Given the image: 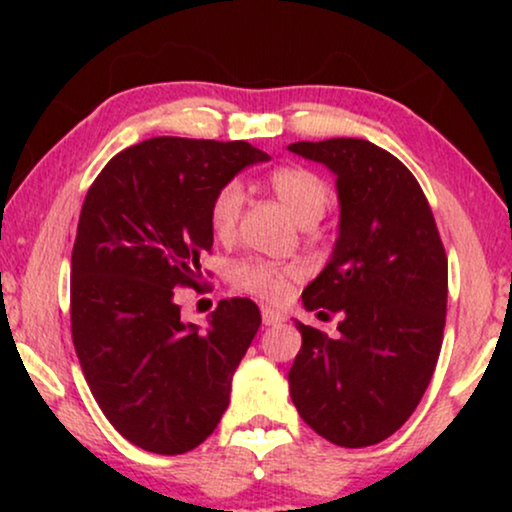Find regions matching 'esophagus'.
Returning a JSON list of instances; mask_svg holds the SVG:
<instances>
[{
  "label": "esophagus",
  "instance_id": "esophagus-1",
  "mask_svg": "<svg viewBox=\"0 0 512 512\" xmlns=\"http://www.w3.org/2000/svg\"><path fill=\"white\" fill-rule=\"evenodd\" d=\"M282 317H279V314L277 312H272V310H268V307H265V310H263V324L265 326H279V324H282Z\"/></svg>",
  "mask_w": 512,
  "mask_h": 512
}]
</instances>
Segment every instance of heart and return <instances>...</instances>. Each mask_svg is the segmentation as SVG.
I'll use <instances>...</instances> for the list:
<instances>
[{"instance_id": "1", "label": "heart", "mask_w": 512, "mask_h": 512, "mask_svg": "<svg viewBox=\"0 0 512 512\" xmlns=\"http://www.w3.org/2000/svg\"><path fill=\"white\" fill-rule=\"evenodd\" d=\"M268 186L272 193L282 200L289 214L300 226H312L324 216L328 202H331V188L326 179L319 177L314 170L300 165H284L270 172ZM244 209V191L237 181H228L216 191L212 205H209V226L212 233L221 240L233 237L237 221ZM303 275L298 265H277L261 258L240 261L230 270V279L240 291L265 300V303H282L289 296V286L293 279Z\"/></svg>"}]
</instances>
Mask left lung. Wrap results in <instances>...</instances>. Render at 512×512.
<instances>
[{"label":"left lung","instance_id":"obj_1","mask_svg":"<svg viewBox=\"0 0 512 512\" xmlns=\"http://www.w3.org/2000/svg\"><path fill=\"white\" fill-rule=\"evenodd\" d=\"M289 151L335 174L340 223L305 310L340 312L338 338L296 321L303 347L291 401L340 447L382 443L422 401L443 345L447 256L417 179L366 139L296 142Z\"/></svg>","mask_w":512,"mask_h":512}]
</instances>
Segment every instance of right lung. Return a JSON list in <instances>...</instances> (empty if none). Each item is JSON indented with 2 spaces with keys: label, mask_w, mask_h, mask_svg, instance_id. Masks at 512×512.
<instances>
[{
  "label": "right lung",
  "mask_w": 512,
  "mask_h": 512,
  "mask_svg": "<svg viewBox=\"0 0 512 512\" xmlns=\"http://www.w3.org/2000/svg\"><path fill=\"white\" fill-rule=\"evenodd\" d=\"M268 160L247 142L153 137L111 158L88 188L72 251V338L104 417L146 452L193 450L228 408L258 305L226 298L200 328L181 319L174 289L195 286L212 249L216 191Z\"/></svg>",
  "instance_id": "obj_1"
}]
</instances>
